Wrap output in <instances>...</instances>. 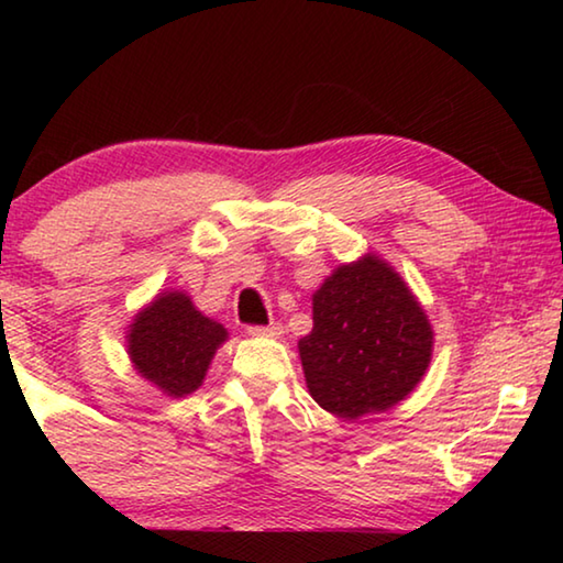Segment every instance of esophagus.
Returning a JSON list of instances; mask_svg holds the SVG:
<instances>
[{
    "label": "esophagus",
    "mask_w": 563,
    "mask_h": 563,
    "mask_svg": "<svg viewBox=\"0 0 563 563\" xmlns=\"http://www.w3.org/2000/svg\"><path fill=\"white\" fill-rule=\"evenodd\" d=\"M247 335H253V338H280L283 325H280V322H271V325H253V328H247Z\"/></svg>",
    "instance_id": "34e87169"
}]
</instances>
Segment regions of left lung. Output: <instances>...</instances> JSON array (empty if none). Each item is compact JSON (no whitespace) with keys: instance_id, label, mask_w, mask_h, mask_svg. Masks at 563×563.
Masks as SVG:
<instances>
[{"instance_id":"left-lung-1","label":"left lung","mask_w":563,"mask_h":563,"mask_svg":"<svg viewBox=\"0 0 563 563\" xmlns=\"http://www.w3.org/2000/svg\"><path fill=\"white\" fill-rule=\"evenodd\" d=\"M432 345L412 290L393 265L367 253L332 271L312 295V330L298 352L312 399L330 415L360 419L412 393Z\"/></svg>"}]
</instances>
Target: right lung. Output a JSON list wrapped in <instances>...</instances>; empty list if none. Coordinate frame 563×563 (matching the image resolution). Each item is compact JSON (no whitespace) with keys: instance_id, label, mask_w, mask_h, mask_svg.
Segmentation results:
<instances>
[{"instance_id":"1","label":"right lung","mask_w":563,"mask_h":563,"mask_svg":"<svg viewBox=\"0 0 563 563\" xmlns=\"http://www.w3.org/2000/svg\"><path fill=\"white\" fill-rule=\"evenodd\" d=\"M228 330L196 308L180 290L158 292L129 325L126 350L133 369L170 397L196 393L203 385L216 350Z\"/></svg>"}]
</instances>
